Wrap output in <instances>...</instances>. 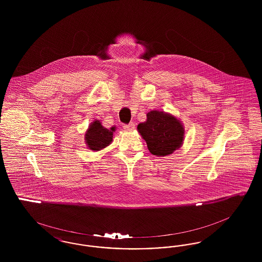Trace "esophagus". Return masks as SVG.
Returning <instances> with one entry per match:
<instances>
[{"label": "esophagus", "instance_id": "34e87169", "mask_svg": "<svg viewBox=\"0 0 262 262\" xmlns=\"http://www.w3.org/2000/svg\"><path fill=\"white\" fill-rule=\"evenodd\" d=\"M123 127H124V129L127 130V132H133L136 128V125L134 123H129L127 125H123Z\"/></svg>", "mask_w": 262, "mask_h": 262}]
</instances>
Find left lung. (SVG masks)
I'll return each instance as SVG.
<instances>
[{"label": "left lung", "instance_id": "obj_1", "mask_svg": "<svg viewBox=\"0 0 262 262\" xmlns=\"http://www.w3.org/2000/svg\"><path fill=\"white\" fill-rule=\"evenodd\" d=\"M146 117V122L137 125V129L153 155L167 156L181 147L185 130L179 120L159 111L147 113Z\"/></svg>", "mask_w": 262, "mask_h": 262}]
</instances>
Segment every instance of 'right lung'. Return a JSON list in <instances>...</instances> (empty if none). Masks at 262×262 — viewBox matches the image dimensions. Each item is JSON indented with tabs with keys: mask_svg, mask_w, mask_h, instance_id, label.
I'll return each instance as SVG.
<instances>
[{
	"mask_svg": "<svg viewBox=\"0 0 262 262\" xmlns=\"http://www.w3.org/2000/svg\"><path fill=\"white\" fill-rule=\"evenodd\" d=\"M113 132H115L114 126L108 129L101 125L100 121H94L85 134V141L88 147L96 151L105 148L112 141Z\"/></svg>",
	"mask_w": 262,
	"mask_h": 262,
	"instance_id": "right-lung-1",
	"label": "right lung"
}]
</instances>
